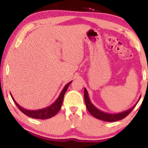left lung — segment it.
I'll use <instances>...</instances> for the list:
<instances>
[{
	"mask_svg": "<svg viewBox=\"0 0 148 148\" xmlns=\"http://www.w3.org/2000/svg\"><path fill=\"white\" fill-rule=\"evenodd\" d=\"M140 99H139V100H140ZM139 100L138 101V102H139ZM84 101L88 111H89V112L90 113L93 117H95V118L97 119H99V120L106 121V122H116V121L122 120V119H124L125 117H126L127 116L132 112V110L135 108V106H136V104H135L133 107H131L129 110H125V111L122 112L120 113H117V114H110V113L104 112L101 111L100 110L97 108V107L91 102L89 97V95H88V92L87 91H86V88H84Z\"/></svg>",
	"mask_w": 148,
	"mask_h": 148,
	"instance_id": "left-lung-1",
	"label": "left lung"
}]
</instances>
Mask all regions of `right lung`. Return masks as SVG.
<instances>
[{"mask_svg":"<svg viewBox=\"0 0 148 148\" xmlns=\"http://www.w3.org/2000/svg\"><path fill=\"white\" fill-rule=\"evenodd\" d=\"M71 81L70 82L66 84V86L64 87V89H62V92L59 95V97L57 98L56 101L53 103L52 104H51L49 107H45V108L41 109V110H28L26 109L23 108L22 107H21L16 101L14 100L13 97H12V95L10 94V96H11L12 99H13V102H14L16 105L17 106L18 108L23 113L26 115H27L28 117H31V118L34 119H40V120H46V119L51 118V117H53V116L56 115L57 114L58 112L60 110L61 107H62V102H63L64 97V95L66 92L67 89H68L69 86L70 84L71 83Z\"/></svg>","mask_w":148,"mask_h":148,"instance_id":"1","label":"right lung"}]
</instances>
